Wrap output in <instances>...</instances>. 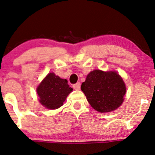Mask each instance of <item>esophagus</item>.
Returning a JSON list of instances; mask_svg holds the SVG:
<instances>
[{
    "mask_svg": "<svg viewBox=\"0 0 155 155\" xmlns=\"http://www.w3.org/2000/svg\"><path fill=\"white\" fill-rule=\"evenodd\" d=\"M73 88L75 90H79L80 88H81V84H80V82H78V83L74 84Z\"/></svg>",
    "mask_w": 155,
    "mask_h": 155,
    "instance_id": "34e87169",
    "label": "esophagus"
}]
</instances>
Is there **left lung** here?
I'll list each match as a JSON object with an SVG mask.
<instances>
[{"instance_id":"1","label":"left lung","mask_w":155,"mask_h":155,"mask_svg":"<svg viewBox=\"0 0 155 155\" xmlns=\"http://www.w3.org/2000/svg\"><path fill=\"white\" fill-rule=\"evenodd\" d=\"M81 91L92 108L101 113L114 110L123 102L126 88L115 71L94 70L87 75Z\"/></svg>"}]
</instances>
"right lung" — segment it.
<instances>
[{
	"mask_svg": "<svg viewBox=\"0 0 155 155\" xmlns=\"http://www.w3.org/2000/svg\"><path fill=\"white\" fill-rule=\"evenodd\" d=\"M72 90L67 79L49 73L39 85L37 92L42 106L48 109H57L62 106Z\"/></svg>",
	"mask_w": 155,
	"mask_h": 155,
	"instance_id": "obj_1",
	"label": "right lung"
}]
</instances>
